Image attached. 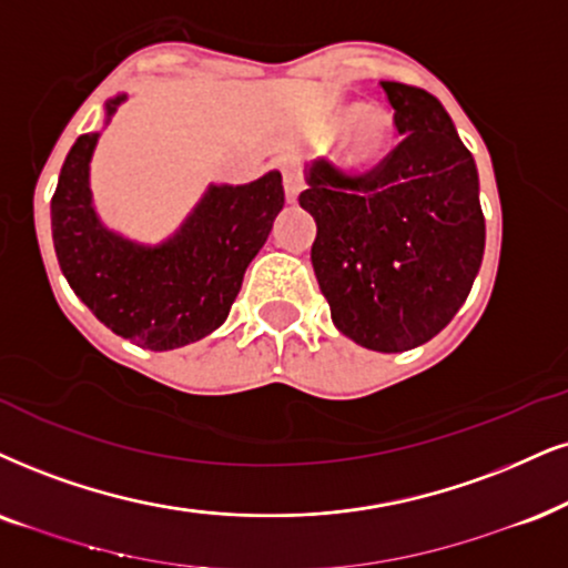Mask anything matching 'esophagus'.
I'll use <instances>...</instances> for the list:
<instances>
[{
  "mask_svg": "<svg viewBox=\"0 0 568 568\" xmlns=\"http://www.w3.org/2000/svg\"><path fill=\"white\" fill-rule=\"evenodd\" d=\"M283 185H285V199H288V204H296L298 193L304 191V178H301V172L296 168H285Z\"/></svg>",
  "mask_w": 568,
  "mask_h": 568,
  "instance_id": "obj_1",
  "label": "esophagus"
}]
</instances>
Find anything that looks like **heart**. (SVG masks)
I'll list each match as a JSON object with an SVG mask.
<instances>
[{"label":"heart","instance_id":"b5f03b06","mask_svg":"<svg viewBox=\"0 0 568 568\" xmlns=\"http://www.w3.org/2000/svg\"><path fill=\"white\" fill-rule=\"evenodd\" d=\"M325 139L341 133V152L343 162L358 172L375 170L390 154L393 139H396V125L393 118L379 106H358L341 104L333 110L322 123Z\"/></svg>","mask_w":568,"mask_h":568}]
</instances>
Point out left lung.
<instances>
[{
  "label": "left lung",
  "mask_w": 568,
  "mask_h": 568,
  "mask_svg": "<svg viewBox=\"0 0 568 568\" xmlns=\"http://www.w3.org/2000/svg\"><path fill=\"white\" fill-rule=\"evenodd\" d=\"M404 141L369 175L306 164L298 204L317 222L312 267L333 325L400 354L433 341L469 296L485 254L475 156L433 93L383 81Z\"/></svg>",
  "instance_id": "1"
}]
</instances>
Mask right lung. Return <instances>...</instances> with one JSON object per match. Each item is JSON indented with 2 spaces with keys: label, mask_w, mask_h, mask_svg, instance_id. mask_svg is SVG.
Instances as JSON below:
<instances>
[{
  "label": "right lung",
  "mask_w": 568,
  "mask_h": 568,
  "mask_svg": "<svg viewBox=\"0 0 568 568\" xmlns=\"http://www.w3.org/2000/svg\"><path fill=\"white\" fill-rule=\"evenodd\" d=\"M128 93L106 99L104 128ZM102 128V131H104ZM102 131L73 143L52 199L57 262L75 296L112 333L149 351H172L214 333L231 314L246 267L283 210V175L243 185L210 183L185 220L160 243L112 231L91 191Z\"/></svg>",
  "instance_id": "1"
}]
</instances>
